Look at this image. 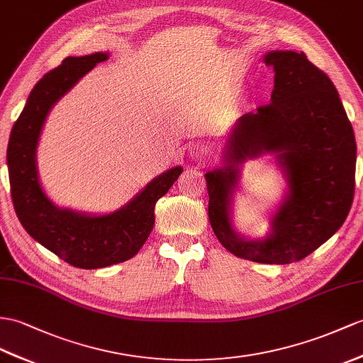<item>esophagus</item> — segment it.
<instances>
[{"instance_id":"1","label":"esophagus","mask_w":363,"mask_h":363,"mask_svg":"<svg viewBox=\"0 0 363 363\" xmlns=\"http://www.w3.org/2000/svg\"><path fill=\"white\" fill-rule=\"evenodd\" d=\"M208 155H209V152H208V149H206L205 145L196 143V145L191 146V157L196 158V160H200V162L206 160Z\"/></svg>"}]
</instances>
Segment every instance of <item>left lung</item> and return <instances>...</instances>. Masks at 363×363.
Here are the masks:
<instances>
[{
  "mask_svg": "<svg viewBox=\"0 0 363 363\" xmlns=\"http://www.w3.org/2000/svg\"><path fill=\"white\" fill-rule=\"evenodd\" d=\"M276 70L271 103L245 113L228 137L223 169L208 172V216L225 248L240 259L286 264L305 259L348 217L356 184V138L330 77L303 52H269ZM276 153L290 194L264 241L238 238L228 220L235 164Z\"/></svg>",
  "mask_w": 363,
  "mask_h": 363,
  "instance_id": "1",
  "label": "left lung"
}]
</instances>
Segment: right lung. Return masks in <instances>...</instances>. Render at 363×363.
<instances>
[{"label": "right lung", "mask_w": 363, "mask_h": 363, "mask_svg": "<svg viewBox=\"0 0 363 363\" xmlns=\"http://www.w3.org/2000/svg\"><path fill=\"white\" fill-rule=\"evenodd\" d=\"M108 54L67 57L44 75L11 132L7 167L16 216L28 234L61 260L83 269L106 268L134 257L154 228L155 203L182 174L172 167L157 177L129 205L109 216L89 217L58 209L43 192L35 152L46 115L61 96Z\"/></svg>", "instance_id": "1"}]
</instances>
